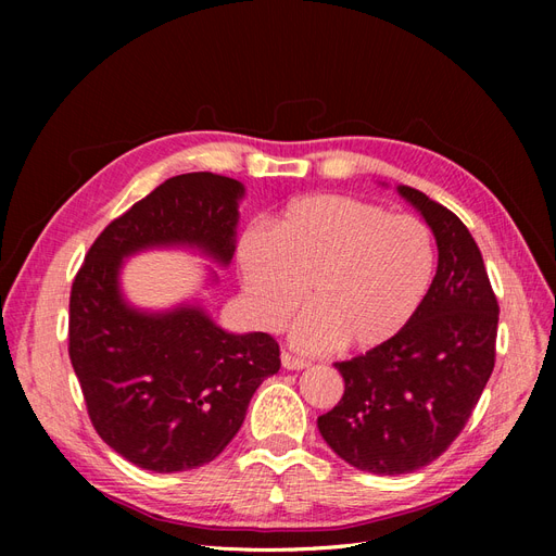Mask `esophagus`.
Instances as JSON below:
<instances>
[{
	"label": "esophagus",
	"mask_w": 556,
	"mask_h": 556,
	"mask_svg": "<svg viewBox=\"0 0 556 556\" xmlns=\"http://www.w3.org/2000/svg\"><path fill=\"white\" fill-rule=\"evenodd\" d=\"M280 362H282L285 368H288V371H301V368H308V362H306V359H299V357L290 355V352H282Z\"/></svg>",
	"instance_id": "34e87169"
}]
</instances>
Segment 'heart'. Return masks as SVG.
<instances>
[{
  "instance_id": "b5f03b06",
  "label": "heart",
  "mask_w": 556,
  "mask_h": 556,
  "mask_svg": "<svg viewBox=\"0 0 556 556\" xmlns=\"http://www.w3.org/2000/svg\"><path fill=\"white\" fill-rule=\"evenodd\" d=\"M250 317L280 329L308 299L290 339L304 352L374 350L422 308L435 276L429 229L410 215L343 194L296 199L274 225L250 227L237 250Z\"/></svg>"
}]
</instances>
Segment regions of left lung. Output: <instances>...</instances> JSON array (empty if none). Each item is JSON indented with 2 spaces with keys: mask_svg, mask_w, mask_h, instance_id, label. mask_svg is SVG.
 <instances>
[{
  "mask_svg": "<svg viewBox=\"0 0 556 556\" xmlns=\"http://www.w3.org/2000/svg\"><path fill=\"white\" fill-rule=\"evenodd\" d=\"M425 217L439 268L427 301L392 341L336 362L345 392L317 429L343 462L401 476L439 459L466 427L494 371L498 304L480 248L457 215L396 185Z\"/></svg>",
  "mask_w": 556,
  "mask_h": 556,
  "instance_id": "left-lung-1",
  "label": "left lung"
}]
</instances>
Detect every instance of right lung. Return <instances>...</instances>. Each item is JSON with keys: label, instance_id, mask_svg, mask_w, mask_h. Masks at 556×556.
Returning <instances> with one entry per match:
<instances>
[{"label": "right lung", "instance_id": "right-lung-1", "mask_svg": "<svg viewBox=\"0 0 556 556\" xmlns=\"http://www.w3.org/2000/svg\"><path fill=\"white\" fill-rule=\"evenodd\" d=\"M243 182L211 172L164 180L92 243L72 285L70 357L102 441L155 473L213 462L239 433L264 378L278 374L268 333H231L201 301L129 304L121 274L146 250L180 248L229 266ZM217 274L208 268L206 285Z\"/></svg>", "mask_w": 556, "mask_h": 556}]
</instances>
